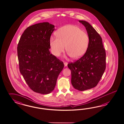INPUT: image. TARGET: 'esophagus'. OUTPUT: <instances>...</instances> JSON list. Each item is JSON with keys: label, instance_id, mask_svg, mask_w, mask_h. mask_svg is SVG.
<instances>
[{"label": "esophagus", "instance_id": "34e87169", "mask_svg": "<svg viewBox=\"0 0 124 124\" xmlns=\"http://www.w3.org/2000/svg\"><path fill=\"white\" fill-rule=\"evenodd\" d=\"M68 63L66 62H64V66H67Z\"/></svg>", "mask_w": 124, "mask_h": 124}]
</instances>
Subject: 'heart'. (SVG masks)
<instances>
[{"label":"heart","instance_id":"1","mask_svg":"<svg viewBox=\"0 0 124 124\" xmlns=\"http://www.w3.org/2000/svg\"><path fill=\"white\" fill-rule=\"evenodd\" d=\"M57 37L50 38L49 44L53 54L58 56L64 50L73 59H78L85 53L89 45V38L85 31L79 27L69 24L57 31Z\"/></svg>","mask_w":124,"mask_h":124}]
</instances>
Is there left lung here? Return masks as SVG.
Wrapping results in <instances>:
<instances>
[{
  "instance_id": "8db88e82",
  "label": "left lung",
  "mask_w": 124,
  "mask_h": 124,
  "mask_svg": "<svg viewBox=\"0 0 124 124\" xmlns=\"http://www.w3.org/2000/svg\"><path fill=\"white\" fill-rule=\"evenodd\" d=\"M85 27L89 38L86 52L81 58L68 67L71 73V84L74 88L84 91L97 85L106 68V54L101 36L90 24L79 20Z\"/></svg>"
}]
</instances>
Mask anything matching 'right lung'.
<instances>
[{"mask_svg": "<svg viewBox=\"0 0 124 124\" xmlns=\"http://www.w3.org/2000/svg\"><path fill=\"white\" fill-rule=\"evenodd\" d=\"M54 25L35 24L24 31L17 52L21 74L30 89L41 94L50 93L64 67L63 62L50 53L49 40Z\"/></svg>", "mask_w": 124, "mask_h": 124, "instance_id": "1", "label": "right lung"}]
</instances>
